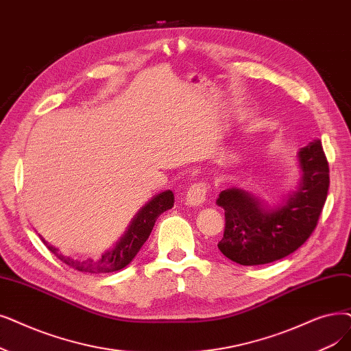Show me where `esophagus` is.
<instances>
[{"mask_svg":"<svg viewBox=\"0 0 351 351\" xmlns=\"http://www.w3.org/2000/svg\"><path fill=\"white\" fill-rule=\"evenodd\" d=\"M206 192H208L206 182H197V184H193L185 196L186 205L193 208L204 205V202L206 201Z\"/></svg>","mask_w":351,"mask_h":351,"instance_id":"34e87169","label":"esophagus"}]
</instances>
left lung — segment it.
I'll return each instance as SVG.
<instances>
[{"mask_svg": "<svg viewBox=\"0 0 351 351\" xmlns=\"http://www.w3.org/2000/svg\"><path fill=\"white\" fill-rule=\"evenodd\" d=\"M300 182L276 205L241 188L219 193L225 231L219 251L241 265H263L293 254L306 242L322 215L330 186L328 163L318 139L297 154Z\"/></svg>", "mask_w": 351, "mask_h": 351, "instance_id": "8db88e82", "label": "left lung"}]
</instances>
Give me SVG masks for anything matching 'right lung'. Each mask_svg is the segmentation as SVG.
<instances>
[{"instance_id":"obj_1","label":"right lung","mask_w":351,"mask_h":351,"mask_svg":"<svg viewBox=\"0 0 351 351\" xmlns=\"http://www.w3.org/2000/svg\"><path fill=\"white\" fill-rule=\"evenodd\" d=\"M175 202V196L172 191H163L155 195L152 199L145 204L139 212L136 213L134 218L130 221L126 232L120 237V239L109 250H106L99 258H87V260H75V258L67 256L62 254L58 248L45 241L41 235V241L60 261H63L69 267L91 274H103V272H113L119 271L129 265L133 258L138 255L143 243L149 238L152 230H154L155 222L159 215L167 209H171Z\"/></svg>"}]
</instances>
